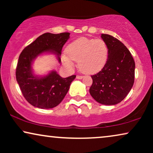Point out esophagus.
<instances>
[{"mask_svg": "<svg viewBox=\"0 0 153 153\" xmlns=\"http://www.w3.org/2000/svg\"><path fill=\"white\" fill-rule=\"evenodd\" d=\"M82 78H83L82 76H79V75H77V76H76V79H81Z\"/></svg>", "mask_w": 153, "mask_h": 153, "instance_id": "obj_1", "label": "esophagus"}]
</instances>
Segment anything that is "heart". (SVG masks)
Here are the masks:
<instances>
[{"label": "heart", "instance_id": "heart-1", "mask_svg": "<svg viewBox=\"0 0 153 153\" xmlns=\"http://www.w3.org/2000/svg\"><path fill=\"white\" fill-rule=\"evenodd\" d=\"M108 54V45L103 39L81 37L68 45L62 59L68 66H71L73 60H77L79 70L91 74L104 68Z\"/></svg>", "mask_w": 153, "mask_h": 153}]
</instances>
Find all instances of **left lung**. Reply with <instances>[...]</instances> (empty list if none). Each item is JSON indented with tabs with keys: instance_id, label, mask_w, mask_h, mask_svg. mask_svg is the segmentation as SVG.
Instances as JSON below:
<instances>
[{
	"instance_id": "left-lung-1",
	"label": "left lung",
	"mask_w": 153,
	"mask_h": 153,
	"mask_svg": "<svg viewBox=\"0 0 153 153\" xmlns=\"http://www.w3.org/2000/svg\"><path fill=\"white\" fill-rule=\"evenodd\" d=\"M109 54L103 68L92 75L90 94L104 105H115L125 99L134 82L135 62L128 49L116 37L102 34Z\"/></svg>"
}]
</instances>
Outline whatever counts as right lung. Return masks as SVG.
<instances>
[{
  "label": "right lung",
  "mask_w": 153,
  "mask_h": 153,
  "mask_svg": "<svg viewBox=\"0 0 153 153\" xmlns=\"http://www.w3.org/2000/svg\"><path fill=\"white\" fill-rule=\"evenodd\" d=\"M70 33H46L25 48L21 53L16 69V79L22 93L28 103L39 108L58 106L68 93L75 75L62 78L52 70L45 76H37L33 71V62L42 53L55 54L58 62L62 48L70 38Z\"/></svg>",
  "instance_id": "right-lung-1"
}]
</instances>
